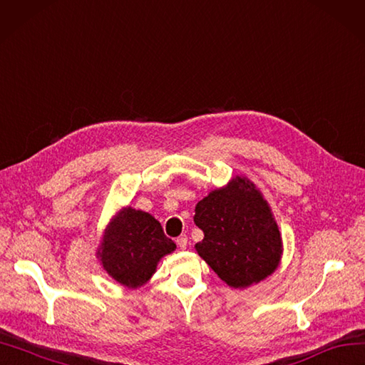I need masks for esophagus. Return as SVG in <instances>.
Here are the masks:
<instances>
[{
	"label": "esophagus",
	"mask_w": 365,
	"mask_h": 365,
	"mask_svg": "<svg viewBox=\"0 0 365 365\" xmlns=\"http://www.w3.org/2000/svg\"><path fill=\"white\" fill-rule=\"evenodd\" d=\"M187 242H189L187 235H181V236H178V238H176V244H178V247L182 249V250L187 247Z\"/></svg>",
	"instance_id": "34e87169"
}]
</instances>
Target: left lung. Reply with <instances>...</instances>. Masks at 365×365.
Here are the masks:
<instances>
[{
    "mask_svg": "<svg viewBox=\"0 0 365 365\" xmlns=\"http://www.w3.org/2000/svg\"><path fill=\"white\" fill-rule=\"evenodd\" d=\"M193 221L204 232L196 252L230 287H250L278 269V224L250 180L235 176L222 189L212 190L196 204Z\"/></svg>",
    "mask_w": 365,
    "mask_h": 365,
    "instance_id": "left-lung-1",
    "label": "left lung"
}]
</instances>
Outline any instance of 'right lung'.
<instances>
[{
  "label": "right lung",
  "mask_w": 365,
  "mask_h": 365,
  "mask_svg": "<svg viewBox=\"0 0 365 365\" xmlns=\"http://www.w3.org/2000/svg\"><path fill=\"white\" fill-rule=\"evenodd\" d=\"M175 249L150 213L124 207L106 227L96 256L116 282L138 289L152 278L163 256Z\"/></svg>",
  "instance_id": "1"
}]
</instances>
